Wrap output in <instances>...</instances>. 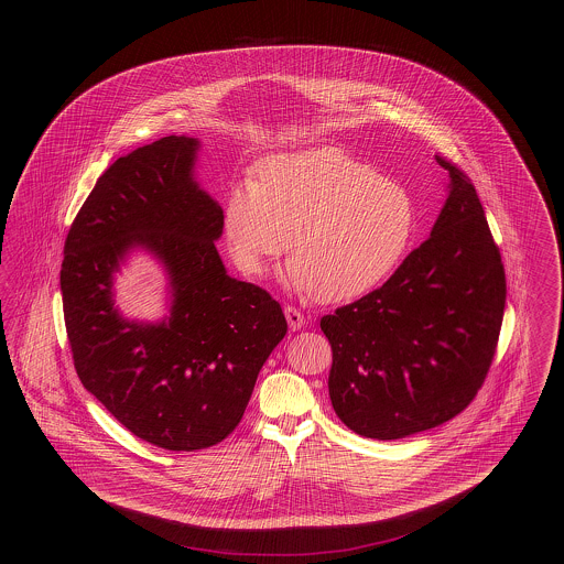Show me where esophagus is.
I'll list each match as a JSON object with an SVG mask.
<instances>
[{"label": "esophagus", "instance_id": "34e87169", "mask_svg": "<svg viewBox=\"0 0 564 564\" xmlns=\"http://www.w3.org/2000/svg\"><path fill=\"white\" fill-rule=\"evenodd\" d=\"M285 319L290 323V329H292V332L304 327V323H306V317H304L297 308H294V306H285Z\"/></svg>", "mask_w": 564, "mask_h": 564}]
</instances>
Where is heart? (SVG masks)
Listing matches in <instances>:
<instances>
[{"mask_svg": "<svg viewBox=\"0 0 564 564\" xmlns=\"http://www.w3.org/2000/svg\"><path fill=\"white\" fill-rule=\"evenodd\" d=\"M416 226L412 194L338 148L267 159L258 180L230 188L224 207L241 272L262 276L290 241L288 283L332 304L382 285L408 256Z\"/></svg>", "mask_w": 564, "mask_h": 564, "instance_id": "b5f03b06", "label": "heart"}]
</instances>
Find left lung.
I'll return each mask as SVG.
<instances>
[{"instance_id":"left-lung-1","label":"left lung","mask_w":564,"mask_h":564,"mask_svg":"<svg viewBox=\"0 0 564 564\" xmlns=\"http://www.w3.org/2000/svg\"><path fill=\"white\" fill-rule=\"evenodd\" d=\"M431 237L391 279L322 319L329 400L349 430L400 440L433 430L476 398L492 364L506 270L471 180L451 161Z\"/></svg>"}]
</instances>
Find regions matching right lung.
Wrapping results in <instances>:
<instances>
[{"mask_svg": "<svg viewBox=\"0 0 564 564\" xmlns=\"http://www.w3.org/2000/svg\"><path fill=\"white\" fill-rule=\"evenodd\" d=\"M200 143L169 134L118 159L84 200L61 264L67 338L82 384L137 437L200 451L228 437L264 361L288 334L267 290L232 279L215 249L224 212L194 180ZM145 248L170 276L161 323L124 321L112 274Z\"/></svg>", "mask_w": 564, "mask_h": 564, "instance_id": "1", "label": "right lung"}]
</instances>
